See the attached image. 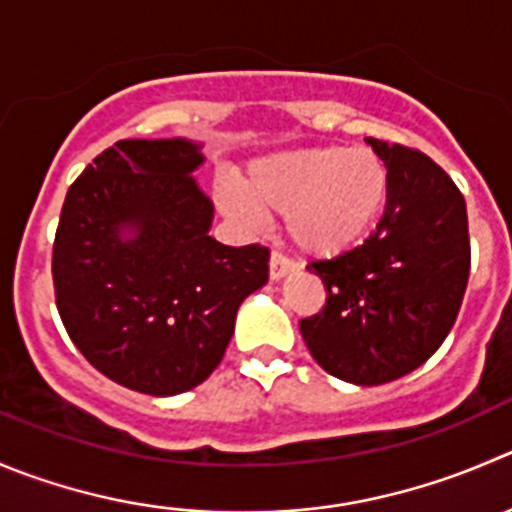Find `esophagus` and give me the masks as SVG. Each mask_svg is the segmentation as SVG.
Instances as JSON below:
<instances>
[{"label":"esophagus","mask_w":512,"mask_h":512,"mask_svg":"<svg viewBox=\"0 0 512 512\" xmlns=\"http://www.w3.org/2000/svg\"><path fill=\"white\" fill-rule=\"evenodd\" d=\"M294 269H296V261L294 259H289V256H284V253H279V251L271 253V261H269L271 279L279 281L281 276H286V274H289V271H294Z\"/></svg>","instance_id":"1"}]
</instances>
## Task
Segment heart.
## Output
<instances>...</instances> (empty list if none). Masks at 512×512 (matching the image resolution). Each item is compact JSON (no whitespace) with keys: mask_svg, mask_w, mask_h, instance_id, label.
<instances>
[{"mask_svg":"<svg viewBox=\"0 0 512 512\" xmlns=\"http://www.w3.org/2000/svg\"><path fill=\"white\" fill-rule=\"evenodd\" d=\"M389 201V170L367 148L291 150L261 158L221 191L218 203L233 218L286 216V231L301 251L321 259L357 248Z\"/></svg>","mask_w":512,"mask_h":512,"instance_id":"1","label":"heart"}]
</instances>
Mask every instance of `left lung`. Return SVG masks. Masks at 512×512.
<instances>
[{
	"mask_svg": "<svg viewBox=\"0 0 512 512\" xmlns=\"http://www.w3.org/2000/svg\"><path fill=\"white\" fill-rule=\"evenodd\" d=\"M367 143L389 170L384 216L362 246L306 266L326 304L299 321L316 364L362 387L405 377L440 349L470 276L467 208L450 175L415 148Z\"/></svg>",
	"mask_w": 512,
	"mask_h": 512,
	"instance_id": "1",
	"label": "left lung"
}]
</instances>
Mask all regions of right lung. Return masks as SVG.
<instances>
[{"mask_svg":"<svg viewBox=\"0 0 512 512\" xmlns=\"http://www.w3.org/2000/svg\"><path fill=\"white\" fill-rule=\"evenodd\" d=\"M201 163L188 140H118L70 186L52 246L72 344L107 379L153 397L211 377L238 306L269 279V248L208 236Z\"/></svg>","mask_w":512,"mask_h":512,"instance_id":"right-lung-1","label":"right lung"}]
</instances>
